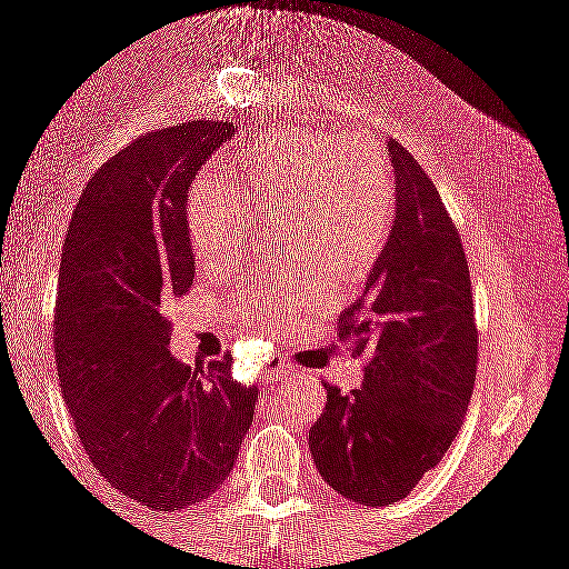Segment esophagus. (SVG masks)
Listing matches in <instances>:
<instances>
[{
  "mask_svg": "<svg viewBox=\"0 0 569 569\" xmlns=\"http://www.w3.org/2000/svg\"><path fill=\"white\" fill-rule=\"evenodd\" d=\"M270 380H290V377H296V369L293 366H276V369L268 371Z\"/></svg>",
  "mask_w": 569,
  "mask_h": 569,
  "instance_id": "obj_1",
  "label": "esophagus"
}]
</instances>
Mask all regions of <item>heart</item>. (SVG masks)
I'll use <instances>...</instances> for the list:
<instances>
[{
	"mask_svg": "<svg viewBox=\"0 0 569 569\" xmlns=\"http://www.w3.org/2000/svg\"><path fill=\"white\" fill-rule=\"evenodd\" d=\"M399 194L391 159L369 137L338 128L281 131L234 150L223 170L194 178L183 220L194 259L226 270L251 251L262 220L279 214V237L299 257L264 268L231 310L253 327H279L318 307L327 279L369 276L397 231Z\"/></svg>",
	"mask_w": 569,
	"mask_h": 569,
	"instance_id": "1",
	"label": "heart"
}]
</instances>
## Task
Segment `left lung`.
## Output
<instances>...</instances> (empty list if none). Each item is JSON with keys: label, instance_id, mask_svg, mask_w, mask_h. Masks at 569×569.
<instances>
[{"label": "left lung", "instance_id": "left-lung-1", "mask_svg": "<svg viewBox=\"0 0 569 569\" xmlns=\"http://www.w3.org/2000/svg\"><path fill=\"white\" fill-rule=\"evenodd\" d=\"M397 231L366 293L338 318V343L362 357L366 382L327 388L310 452L329 489L391 506L441 463L478 375V323L461 234L430 176L399 142Z\"/></svg>", "mask_w": 569, "mask_h": 569}]
</instances>
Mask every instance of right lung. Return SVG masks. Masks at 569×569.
I'll return each instance as SVG.
<instances>
[{
	"label": "right lung",
	"mask_w": 569,
	"mask_h": 569,
	"mask_svg": "<svg viewBox=\"0 0 569 569\" xmlns=\"http://www.w3.org/2000/svg\"><path fill=\"white\" fill-rule=\"evenodd\" d=\"M234 133L181 122L133 139L86 183L63 242L56 366L86 456L150 511H181L229 478L259 388L223 355L203 369L167 349L170 305L189 293V183Z\"/></svg>",
	"instance_id": "obj_1"
}]
</instances>
